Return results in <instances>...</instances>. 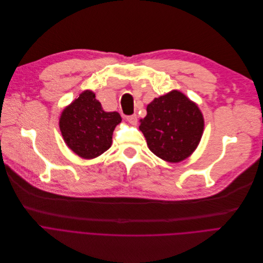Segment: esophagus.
<instances>
[{
  "mask_svg": "<svg viewBox=\"0 0 263 263\" xmlns=\"http://www.w3.org/2000/svg\"><path fill=\"white\" fill-rule=\"evenodd\" d=\"M126 120L128 123L133 124V125H136L137 124V116L136 115H132V116H128L126 117Z\"/></svg>",
  "mask_w": 263,
  "mask_h": 263,
  "instance_id": "esophagus-1",
  "label": "esophagus"
}]
</instances>
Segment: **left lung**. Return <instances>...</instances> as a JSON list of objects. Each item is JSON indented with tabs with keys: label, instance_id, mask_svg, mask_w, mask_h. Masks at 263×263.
<instances>
[{
	"label": "left lung",
	"instance_id": "obj_1",
	"mask_svg": "<svg viewBox=\"0 0 263 263\" xmlns=\"http://www.w3.org/2000/svg\"><path fill=\"white\" fill-rule=\"evenodd\" d=\"M146 112L139 129L152 153L166 161L180 162L195 151L202 137L204 120L189 97L173 90L154 98Z\"/></svg>",
	"mask_w": 263,
	"mask_h": 263
}]
</instances>
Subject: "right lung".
<instances>
[{
  "label": "right lung",
  "mask_w": 263,
  "mask_h": 263,
  "mask_svg": "<svg viewBox=\"0 0 263 263\" xmlns=\"http://www.w3.org/2000/svg\"><path fill=\"white\" fill-rule=\"evenodd\" d=\"M122 121L118 112L104 111L92 91L82 92L60 117V130L67 146L78 156L92 159L111 146L112 134Z\"/></svg>",
  "instance_id": "obj_1"
}]
</instances>
